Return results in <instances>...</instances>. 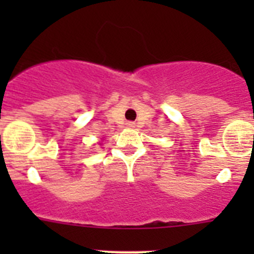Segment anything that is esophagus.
Instances as JSON below:
<instances>
[{
  "label": "esophagus",
  "instance_id": "1",
  "mask_svg": "<svg viewBox=\"0 0 254 254\" xmlns=\"http://www.w3.org/2000/svg\"><path fill=\"white\" fill-rule=\"evenodd\" d=\"M126 126H127L128 128H133V127H134V122H127V123H126Z\"/></svg>",
  "mask_w": 254,
  "mask_h": 254
}]
</instances>
